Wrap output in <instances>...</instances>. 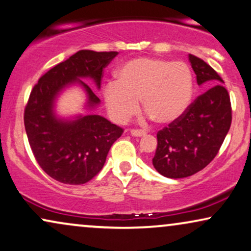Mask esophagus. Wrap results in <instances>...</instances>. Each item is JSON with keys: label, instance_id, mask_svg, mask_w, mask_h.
Listing matches in <instances>:
<instances>
[{"label": "esophagus", "instance_id": "1", "mask_svg": "<svg viewBox=\"0 0 251 251\" xmlns=\"http://www.w3.org/2000/svg\"><path fill=\"white\" fill-rule=\"evenodd\" d=\"M130 132H131V135L135 136V137H142V136L146 135L144 130H141V129H132Z\"/></svg>", "mask_w": 251, "mask_h": 251}]
</instances>
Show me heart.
Returning <instances> with one entry per match:
<instances>
[{
    "mask_svg": "<svg viewBox=\"0 0 251 251\" xmlns=\"http://www.w3.org/2000/svg\"><path fill=\"white\" fill-rule=\"evenodd\" d=\"M194 78L184 62L141 57L126 62L116 73V82L103 87L109 116L125 123L143 108L154 121L169 125L184 115L191 102Z\"/></svg>",
    "mask_w": 251,
    "mask_h": 251,
    "instance_id": "b5f03b06",
    "label": "heart"
}]
</instances>
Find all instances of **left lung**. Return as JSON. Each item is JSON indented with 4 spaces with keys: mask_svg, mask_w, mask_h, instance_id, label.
I'll return each mask as SVG.
<instances>
[{
    "mask_svg": "<svg viewBox=\"0 0 251 251\" xmlns=\"http://www.w3.org/2000/svg\"><path fill=\"white\" fill-rule=\"evenodd\" d=\"M189 61L197 84H205L207 90L189 105L183 116L157 133L152 164L169 178L190 176L206 167L217 155L232 123L230 99L224 80L200 57L189 54Z\"/></svg>",
    "mask_w": 251,
    "mask_h": 251,
    "instance_id": "1",
    "label": "left lung"
}]
</instances>
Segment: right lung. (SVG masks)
Returning <instances> with one entry per match:
<instances>
[{
	"label": "right lung",
	"instance_id": "1",
	"mask_svg": "<svg viewBox=\"0 0 251 251\" xmlns=\"http://www.w3.org/2000/svg\"><path fill=\"white\" fill-rule=\"evenodd\" d=\"M118 54L77 51L41 76L31 91L24 112L28 143L39 166L61 183L83 184L96 176L123 129L96 114L58 118L55 100L68 86L78 84L86 93V109L97 107L100 99L82 78H90L100 89L103 68Z\"/></svg>",
	"mask_w": 251,
	"mask_h": 251
}]
</instances>
